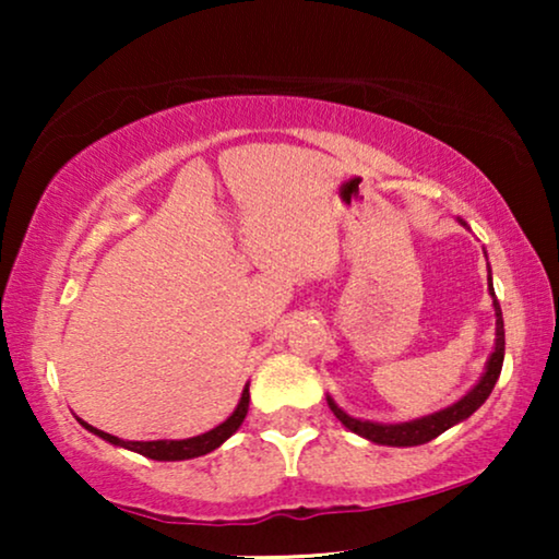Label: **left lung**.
Returning a JSON list of instances; mask_svg holds the SVG:
<instances>
[{"instance_id": "left-lung-1", "label": "left lung", "mask_w": 559, "mask_h": 559, "mask_svg": "<svg viewBox=\"0 0 559 559\" xmlns=\"http://www.w3.org/2000/svg\"><path fill=\"white\" fill-rule=\"evenodd\" d=\"M457 224L468 228L463 218H457ZM486 254V251H484ZM488 295H491L493 300V316H496V341H493V350L491 356H488L486 361V369L480 373V379L473 384L471 392H465V396H461L455 404H450V407L440 409V412H432V415H425V417H417V419H409V423H394V425H386V423H371V419H358V417H350L348 412H343L338 404L333 402V396H325L328 400V407L335 417H338V423L343 427H348L350 432L361 435V438L377 442V445H389V448H415V445H425V442H430L442 435L450 427L463 423V419H468L473 412H476L480 404H484L488 396H491L496 381H499V373H501V366H503V348H507V341H503V318H501V308H499V300H496V293H493V280H491V266H488Z\"/></svg>"}]
</instances>
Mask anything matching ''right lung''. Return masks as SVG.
I'll return each instance as SVG.
<instances>
[{"mask_svg":"<svg viewBox=\"0 0 559 559\" xmlns=\"http://www.w3.org/2000/svg\"><path fill=\"white\" fill-rule=\"evenodd\" d=\"M249 412V384L243 386L241 392V400L236 404V409L231 412V417H226L224 423L213 427V430L203 432V435H195V438H186V440H121L117 435H109L104 430H96L94 425L83 423L81 417H75L79 423L86 427L88 432L98 435V438L111 442V445L117 448H124V450H132V453H140L144 457H152V461H190V457H201L205 453H211V450H216L224 445V442L231 438V435L239 430L243 417H247Z\"/></svg>","mask_w":559,"mask_h":559,"instance_id":"add662e5","label":"right lung"}]
</instances>
